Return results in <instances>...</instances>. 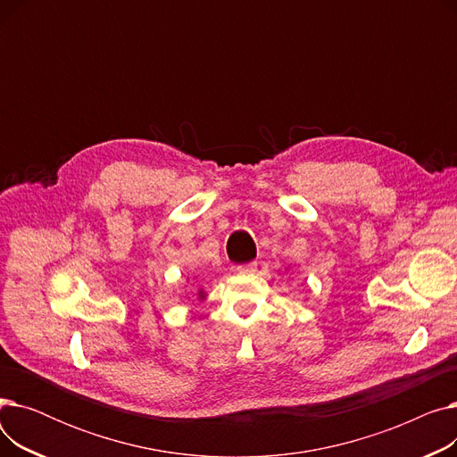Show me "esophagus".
Here are the masks:
<instances>
[{
	"instance_id": "obj_1",
	"label": "esophagus",
	"mask_w": 457,
	"mask_h": 457,
	"mask_svg": "<svg viewBox=\"0 0 457 457\" xmlns=\"http://www.w3.org/2000/svg\"><path fill=\"white\" fill-rule=\"evenodd\" d=\"M257 270V262H245V265H238L237 272L238 274H253Z\"/></svg>"
}]
</instances>
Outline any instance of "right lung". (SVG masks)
Returning a JSON list of instances; mask_svg holds the SVG:
<instances>
[{
	"mask_svg": "<svg viewBox=\"0 0 457 457\" xmlns=\"http://www.w3.org/2000/svg\"><path fill=\"white\" fill-rule=\"evenodd\" d=\"M200 295H204V291H200Z\"/></svg>",
	"mask_w": 457,
	"mask_h": 457,
	"instance_id": "obj_1",
	"label": "right lung"
}]
</instances>
